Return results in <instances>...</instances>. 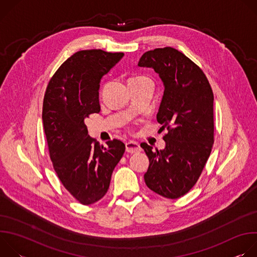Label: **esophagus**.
I'll list each match as a JSON object with an SVG mask.
<instances>
[{
	"label": "esophagus",
	"mask_w": 257,
	"mask_h": 257,
	"mask_svg": "<svg viewBox=\"0 0 257 257\" xmlns=\"http://www.w3.org/2000/svg\"><path fill=\"white\" fill-rule=\"evenodd\" d=\"M140 145L135 142V141H128L126 142V152L130 153V154H134V153H138L140 152Z\"/></svg>",
	"instance_id": "esophagus-1"
}]
</instances>
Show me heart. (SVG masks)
Returning a JSON list of instances; mask_svg holds the SVG:
<instances>
[{
  "label": "heart",
  "instance_id": "obj_1",
  "mask_svg": "<svg viewBox=\"0 0 257 257\" xmlns=\"http://www.w3.org/2000/svg\"><path fill=\"white\" fill-rule=\"evenodd\" d=\"M142 79H148V77L146 76H135V77H132V78H130L129 80H142Z\"/></svg>",
  "mask_w": 257,
  "mask_h": 257
}]
</instances>
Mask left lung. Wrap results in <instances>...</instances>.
Here are the masks:
<instances>
[{"instance_id":"8db88e82","label":"left lung","mask_w":257,"mask_h":257,"mask_svg":"<svg viewBox=\"0 0 257 257\" xmlns=\"http://www.w3.org/2000/svg\"><path fill=\"white\" fill-rule=\"evenodd\" d=\"M138 66L154 68L164 82L157 119L168 129L165 150L140 144L150 160L145 184L166 198L177 199L196 184L211 153L213 92L201 68L174 48L145 52Z\"/></svg>"}]
</instances>
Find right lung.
Returning a JSON list of instances; mask_svg holds the SVG:
<instances>
[{
	"label": "right lung",
	"instance_id": "obj_1",
	"mask_svg": "<svg viewBox=\"0 0 257 257\" xmlns=\"http://www.w3.org/2000/svg\"><path fill=\"white\" fill-rule=\"evenodd\" d=\"M124 56L102 50L79 51L55 72L46 89L43 122L54 170L69 193L89 205L107 192L125 144L108 140L106 148L89 137L84 119L99 113V82Z\"/></svg>",
	"mask_w": 257,
	"mask_h": 257
}]
</instances>
